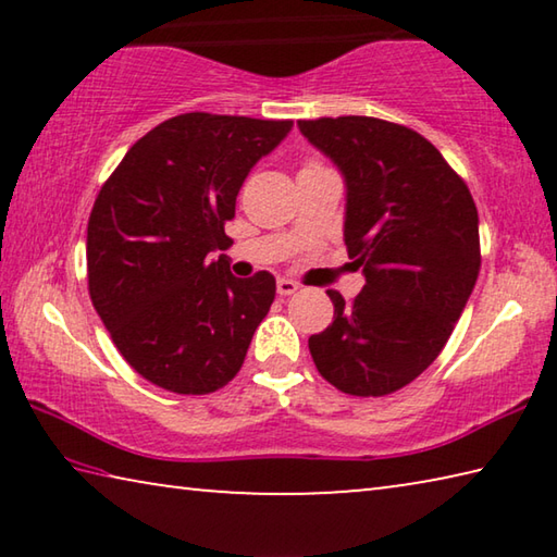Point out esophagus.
I'll use <instances>...</instances> for the list:
<instances>
[{"label": "esophagus", "mask_w": 557, "mask_h": 557, "mask_svg": "<svg viewBox=\"0 0 557 557\" xmlns=\"http://www.w3.org/2000/svg\"><path fill=\"white\" fill-rule=\"evenodd\" d=\"M299 289V285L295 280H285V277H280L277 280V295L280 297H289V295H295V292Z\"/></svg>", "instance_id": "34e87169"}]
</instances>
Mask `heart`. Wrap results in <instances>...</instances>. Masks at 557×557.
Returning a JSON list of instances; mask_svg holds the SVG:
<instances>
[{
	"mask_svg": "<svg viewBox=\"0 0 557 557\" xmlns=\"http://www.w3.org/2000/svg\"><path fill=\"white\" fill-rule=\"evenodd\" d=\"M307 166H309V164H307Z\"/></svg>",
	"mask_w": 557,
	"mask_h": 557,
	"instance_id": "b5f03b06",
	"label": "heart"
}]
</instances>
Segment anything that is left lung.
<instances>
[{
  "label": "left lung",
  "instance_id": "1",
  "mask_svg": "<svg viewBox=\"0 0 557 557\" xmlns=\"http://www.w3.org/2000/svg\"><path fill=\"white\" fill-rule=\"evenodd\" d=\"M301 135L346 178L344 240L366 285L309 336L322 379L358 398L405 388L435 361L482 265L469 188L440 149L398 122L299 120Z\"/></svg>",
  "mask_w": 557,
  "mask_h": 557
}]
</instances>
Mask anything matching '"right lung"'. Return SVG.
<instances>
[{
    "label": "right lung",
    "instance_id": "add662e5",
    "mask_svg": "<svg viewBox=\"0 0 557 557\" xmlns=\"http://www.w3.org/2000/svg\"><path fill=\"white\" fill-rule=\"evenodd\" d=\"M292 120L184 112L139 137L102 184L88 221V292L122 358L178 395L235 379L275 299V277H233L211 258L233 243L245 176Z\"/></svg>",
    "mask_w": 557,
    "mask_h": 557
}]
</instances>
